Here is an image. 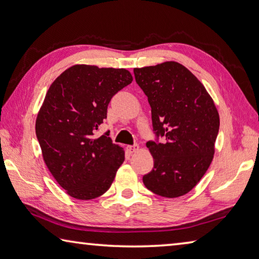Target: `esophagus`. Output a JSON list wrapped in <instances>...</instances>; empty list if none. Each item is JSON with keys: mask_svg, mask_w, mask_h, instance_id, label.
<instances>
[{"mask_svg": "<svg viewBox=\"0 0 259 259\" xmlns=\"http://www.w3.org/2000/svg\"><path fill=\"white\" fill-rule=\"evenodd\" d=\"M126 150H128L129 153H135L139 150V146L137 145V144H136V145H129V146H126Z\"/></svg>", "mask_w": 259, "mask_h": 259, "instance_id": "34e87169", "label": "esophagus"}]
</instances>
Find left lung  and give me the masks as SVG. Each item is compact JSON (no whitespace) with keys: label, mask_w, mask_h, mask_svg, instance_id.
<instances>
[{"label":"left lung","mask_w":259,"mask_h":259,"mask_svg":"<svg viewBox=\"0 0 259 259\" xmlns=\"http://www.w3.org/2000/svg\"><path fill=\"white\" fill-rule=\"evenodd\" d=\"M134 73L150 103L155 135L146 143L154 166L143 177L144 185L157 195L178 198L200 182L211 163L219 130L217 108L202 83L176 61Z\"/></svg>","instance_id":"left-lung-1"}]
</instances>
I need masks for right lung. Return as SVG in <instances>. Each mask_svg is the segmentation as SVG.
<instances>
[{"mask_svg":"<svg viewBox=\"0 0 259 259\" xmlns=\"http://www.w3.org/2000/svg\"><path fill=\"white\" fill-rule=\"evenodd\" d=\"M133 82L124 68L74 65L50 85L35 131L48 169L72 198L103 195L124 161L106 131L96 138L114 95Z\"/></svg>","mask_w":259,"mask_h":259,"instance_id":"obj_1","label":"right lung"}]
</instances>
